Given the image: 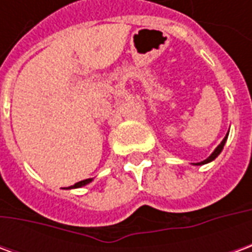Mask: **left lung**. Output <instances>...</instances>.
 <instances>
[{"label": "left lung", "mask_w": 252, "mask_h": 252, "mask_svg": "<svg viewBox=\"0 0 252 252\" xmlns=\"http://www.w3.org/2000/svg\"><path fill=\"white\" fill-rule=\"evenodd\" d=\"M228 133H229V131L227 132V135H225V137L222 139V142L217 146L216 148H215V151L208 157V158L205 159V160H202V162H198V163H193L194 166H202V164H206V163H209V162H212V160H215V159L220 155V153L222 151V148H224V144H225V142H227V139H228Z\"/></svg>", "instance_id": "left-lung-1"}]
</instances>
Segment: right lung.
Instances as JSON below:
<instances>
[{"label":"right lung","mask_w":252,"mask_h":252,"mask_svg":"<svg viewBox=\"0 0 252 252\" xmlns=\"http://www.w3.org/2000/svg\"><path fill=\"white\" fill-rule=\"evenodd\" d=\"M93 181V178H88V180H83V181H79V182H77L75 185L70 186V188H66V189H78V188H82V186H86L88 184H90Z\"/></svg>","instance_id":"1"}]
</instances>
